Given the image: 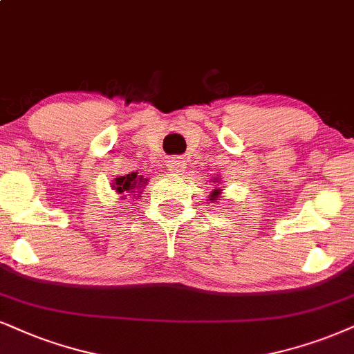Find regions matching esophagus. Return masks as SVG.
Here are the masks:
<instances>
[{
  "instance_id": "1",
  "label": "esophagus",
  "mask_w": 354,
  "mask_h": 354,
  "mask_svg": "<svg viewBox=\"0 0 354 354\" xmlns=\"http://www.w3.org/2000/svg\"><path fill=\"white\" fill-rule=\"evenodd\" d=\"M185 165H187L185 157H180V156L170 157V159L167 160V169L170 170V172H174V174L184 172Z\"/></svg>"
}]
</instances>
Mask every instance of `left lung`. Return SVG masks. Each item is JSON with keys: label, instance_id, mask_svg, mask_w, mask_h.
I'll use <instances>...</instances> for the list:
<instances>
[{"label": "left lung", "instance_id": "8db88e82", "mask_svg": "<svg viewBox=\"0 0 354 354\" xmlns=\"http://www.w3.org/2000/svg\"><path fill=\"white\" fill-rule=\"evenodd\" d=\"M218 194H220V192H218V190L213 192V194H212V198H210V200H215V198L218 197Z\"/></svg>", "mask_w": 354, "mask_h": 354}]
</instances>
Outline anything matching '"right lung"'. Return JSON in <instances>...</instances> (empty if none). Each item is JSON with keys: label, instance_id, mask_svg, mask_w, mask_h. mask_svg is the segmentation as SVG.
I'll return each mask as SVG.
<instances>
[{"label": "right lung", "instance_id": "1", "mask_svg": "<svg viewBox=\"0 0 354 354\" xmlns=\"http://www.w3.org/2000/svg\"><path fill=\"white\" fill-rule=\"evenodd\" d=\"M147 182V178L144 180L142 176H138L136 172H131L128 176L118 177L115 182H113V189H115L118 194H128V192H134V189H139ZM124 197V195H123Z\"/></svg>", "mask_w": 354, "mask_h": 354}]
</instances>
